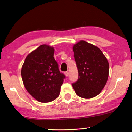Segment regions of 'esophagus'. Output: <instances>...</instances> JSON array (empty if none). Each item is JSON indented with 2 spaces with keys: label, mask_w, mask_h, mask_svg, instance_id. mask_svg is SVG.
Wrapping results in <instances>:
<instances>
[{
  "label": "esophagus",
  "mask_w": 132,
  "mask_h": 132,
  "mask_svg": "<svg viewBox=\"0 0 132 132\" xmlns=\"http://www.w3.org/2000/svg\"><path fill=\"white\" fill-rule=\"evenodd\" d=\"M64 75H65L66 76H68L69 75V72H68V71H66V72H64Z\"/></svg>",
  "instance_id": "34e87169"
}]
</instances>
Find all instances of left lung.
I'll use <instances>...</instances> for the list:
<instances>
[{
  "mask_svg": "<svg viewBox=\"0 0 132 132\" xmlns=\"http://www.w3.org/2000/svg\"><path fill=\"white\" fill-rule=\"evenodd\" d=\"M73 51L79 78L72 85L77 95L84 99L94 98L100 94L108 81V60L98 47L85 41L74 44Z\"/></svg>",
  "mask_w": 132,
  "mask_h": 132,
  "instance_id": "obj_1",
  "label": "left lung"
}]
</instances>
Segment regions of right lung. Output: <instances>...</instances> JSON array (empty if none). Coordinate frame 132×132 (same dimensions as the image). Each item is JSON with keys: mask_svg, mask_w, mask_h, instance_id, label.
Instances as JSON below:
<instances>
[{"mask_svg": "<svg viewBox=\"0 0 132 132\" xmlns=\"http://www.w3.org/2000/svg\"><path fill=\"white\" fill-rule=\"evenodd\" d=\"M53 46L43 44L27 56L21 69L24 86L40 102L53 101L59 96L65 75L59 71Z\"/></svg>", "mask_w": 132, "mask_h": 132, "instance_id": "1", "label": "right lung"}]
</instances>
